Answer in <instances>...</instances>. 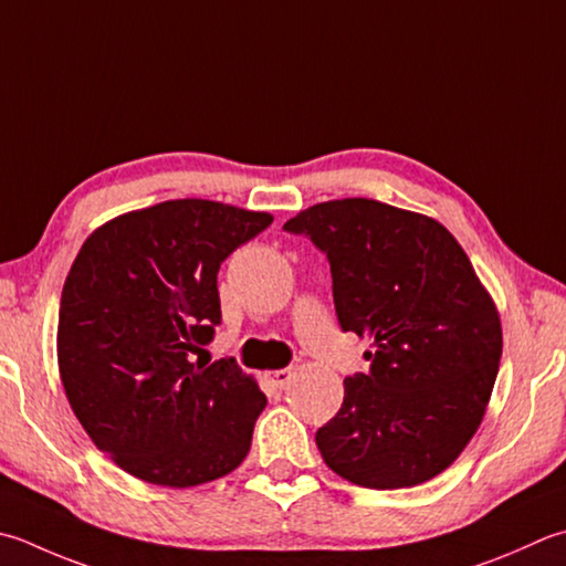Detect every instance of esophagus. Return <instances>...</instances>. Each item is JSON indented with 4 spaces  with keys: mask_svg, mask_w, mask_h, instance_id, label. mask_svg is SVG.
<instances>
[{
    "mask_svg": "<svg viewBox=\"0 0 566 566\" xmlns=\"http://www.w3.org/2000/svg\"><path fill=\"white\" fill-rule=\"evenodd\" d=\"M292 378H294V370L292 368H282V370H270L268 373V382L272 387H276V390H284V387L292 382Z\"/></svg>",
    "mask_w": 566,
    "mask_h": 566,
    "instance_id": "esophagus-1",
    "label": "esophagus"
}]
</instances>
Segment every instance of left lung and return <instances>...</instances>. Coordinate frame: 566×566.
I'll return each instance as SVG.
<instances>
[{"label": "left lung", "mask_w": 566, "mask_h": 566, "mask_svg": "<svg viewBox=\"0 0 566 566\" xmlns=\"http://www.w3.org/2000/svg\"><path fill=\"white\" fill-rule=\"evenodd\" d=\"M326 252L343 331L370 338V373L343 380L316 431L326 467L363 489H409L449 469L489 407L501 316L439 220L373 198L316 203L284 223Z\"/></svg>", "instance_id": "left-lung-1"}]
</instances>
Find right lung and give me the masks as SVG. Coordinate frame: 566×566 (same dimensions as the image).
Wrapping results in <instances>:
<instances>
[{"mask_svg":"<svg viewBox=\"0 0 566 566\" xmlns=\"http://www.w3.org/2000/svg\"><path fill=\"white\" fill-rule=\"evenodd\" d=\"M270 223L176 198L107 220L77 252L61 294V382L93 444L135 479L191 489L245 461L268 397L232 358L191 353L220 324V262Z\"/></svg>","mask_w":566,"mask_h":566,"instance_id":"obj_1","label":"right lung"}]
</instances>
